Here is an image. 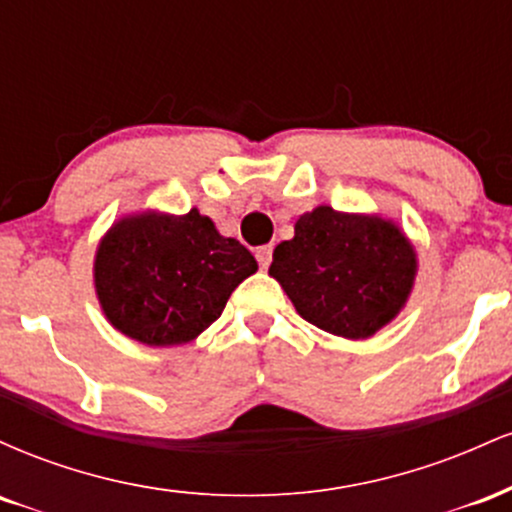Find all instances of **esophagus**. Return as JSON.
I'll use <instances>...</instances> for the list:
<instances>
[{"label":"esophagus","instance_id":"1","mask_svg":"<svg viewBox=\"0 0 512 512\" xmlns=\"http://www.w3.org/2000/svg\"><path fill=\"white\" fill-rule=\"evenodd\" d=\"M272 252H274V245H262V248H257L255 257H257V262H260L262 269H267L269 262H272Z\"/></svg>","mask_w":512,"mask_h":512}]
</instances>
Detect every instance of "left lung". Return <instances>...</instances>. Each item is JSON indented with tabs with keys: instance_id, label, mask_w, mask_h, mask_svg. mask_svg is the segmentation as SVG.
I'll return each instance as SVG.
<instances>
[{
	"instance_id": "left-lung-1",
	"label": "left lung",
	"mask_w": 512,
	"mask_h": 512,
	"mask_svg": "<svg viewBox=\"0 0 512 512\" xmlns=\"http://www.w3.org/2000/svg\"><path fill=\"white\" fill-rule=\"evenodd\" d=\"M419 260L399 223L320 204L298 216L293 238L274 248L269 276L310 325L368 339L407 305Z\"/></svg>"
}]
</instances>
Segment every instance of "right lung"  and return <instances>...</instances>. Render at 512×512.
Here are the masks:
<instances>
[{
    "mask_svg": "<svg viewBox=\"0 0 512 512\" xmlns=\"http://www.w3.org/2000/svg\"><path fill=\"white\" fill-rule=\"evenodd\" d=\"M255 272L250 250L221 236L199 209H144L117 219L101 238L93 286L117 332L146 346H180L219 320Z\"/></svg>",
    "mask_w": 512,
    "mask_h": 512,
    "instance_id": "right-lung-1",
    "label": "right lung"
}]
</instances>
